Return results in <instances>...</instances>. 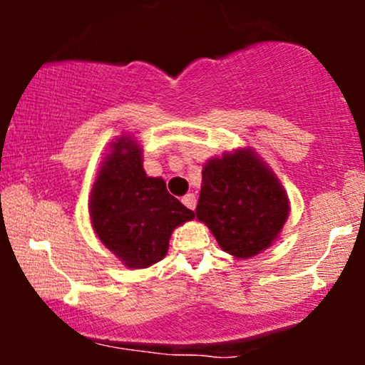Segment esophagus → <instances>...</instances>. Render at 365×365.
<instances>
[{
    "instance_id": "esophagus-1",
    "label": "esophagus",
    "mask_w": 365,
    "mask_h": 365,
    "mask_svg": "<svg viewBox=\"0 0 365 365\" xmlns=\"http://www.w3.org/2000/svg\"><path fill=\"white\" fill-rule=\"evenodd\" d=\"M182 202L185 204V207H188V209H195V206H197V199H195L194 194H187L182 199Z\"/></svg>"
}]
</instances>
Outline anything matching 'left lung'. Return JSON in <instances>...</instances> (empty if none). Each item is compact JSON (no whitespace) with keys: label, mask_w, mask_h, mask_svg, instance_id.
<instances>
[{"label":"left lung","mask_w":365,"mask_h":365,"mask_svg":"<svg viewBox=\"0 0 365 365\" xmlns=\"http://www.w3.org/2000/svg\"><path fill=\"white\" fill-rule=\"evenodd\" d=\"M288 211L283 187L250 149L204 166L195 215L225 252L240 259L262 252L282 232Z\"/></svg>","instance_id":"obj_1"}]
</instances>
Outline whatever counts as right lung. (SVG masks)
I'll return each mask as SVG.
<instances>
[{
  "label": "right lung",
  "instance_id": "add662e5",
  "mask_svg": "<svg viewBox=\"0 0 365 365\" xmlns=\"http://www.w3.org/2000/svg\"><path fill=\"white\" fill-rule=\"evenodd\" d=\"M91 221L99 240L128 267H148L168 252L171 232L195 217L142 168L140 148L120 137L92 187Z\"/></svg>",
  "mask_w": 365,
  "mask_h": 365
}]
</instances>
